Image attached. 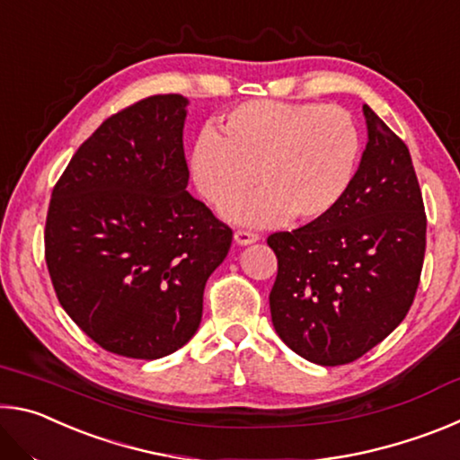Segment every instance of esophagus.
Instances as JSON below:
<instances>
[{
	"instance_id": "1",
	"label": "esophagus",
	"mask_w": 460,
	"mask_h": 460,
	"mask_svg": "<svg viewBox=\"0 0 460 460\" xmlns=\"http://www.w3.org/2000/svg\"><path fill=\"white\" fill-rule=\"evenodd\" d=\"M233 239H235L237 245H252L255 243V241L260 239L258 233H252V231H235V235H233Z\"/></svg>"
}]
</instances>
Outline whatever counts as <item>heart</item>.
<instances>
[{"mask_svg": "<svg viewBox=\"0 0 460 460\" xmlns=\"http://www.w3.org/2000/svg\"><path fill=\"white\" fill-rule=\"evenodd\" d=\"M219 129L200 131L190 176L217 208L243 198L258 177L262 190L227 208L241 225L263 227L286 215L318 219L345 197L359 164V129L337 105L247 101L225 115Z\"/></svg>", "mask_w": 460, "mask_h": 460, "instance_id": "heart-1", "label": "heart"}]
</instances>
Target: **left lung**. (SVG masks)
I'll use <instances>...</instances> for the list:
<instances>
[{"mask_svg":"<svg viewBox=\"0 0 460 460\" xmlns=\"http://www.w3.org/2000/svg\"><path fill=\"white\" fill-rule=\"evenodd\" d=\"M367 146L334 208L274 233L271 323L294 353L324 367L359 359L414 302L426 252L422 192L408 146L363 105Z\"/></svg>","mask_w":460,"mask_h":460,"instance_id":"obj_1","label":"left lung"}]
</instances>
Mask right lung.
<instances>
[{
	"label": "right lung",
	"instance_id": "1",
	"mask_svg": "<svg viewBox=\"0 0 460 460\" xmlns=\"http://www.w3.org/2000/svg\"><path fill=\"white\" fill-rule=\"evenodd\" d=\"M189 99L154 95L105 119L60 176L46 263L83 332L131 359H160L199 331L208 276L233 233L186 190Z\"/></svg>",
	"mask_w": 460,
	"mask_h": 460
}]
</instances>
